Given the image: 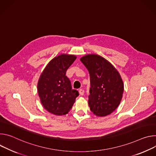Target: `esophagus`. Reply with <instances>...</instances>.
I'll return each mask as SVG.
<instances>
[{
	"mask_svg": "<svg viewBox=\"0 0 156 156\" xmlns=\"http://www.w3.org/2000/svg\"><path fill=\"white\" fill-rule=\"evenodd\" d=\"M79 94H80V95H83V94H84V90H83L82 89H79Z\"/></svg>",
	"mask_w": 156,
	"mask_h": 156,
	"instance_id": "esophagus-1",
	"label": "esophagus"
}]
</instances>
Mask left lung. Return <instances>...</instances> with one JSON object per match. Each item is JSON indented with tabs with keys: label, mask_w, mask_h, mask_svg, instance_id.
Instances as JSON below:
<instances>
[{
	"label": "left lung",
	"mask_w": 156,
	"mask_h": 156,
	"mask_svg": "<svg viewBox=\"0 0 156 156\" xmlns=\"http://www.w3.org/2000/svg\"><path fill=\"white\" fill-rule=\"evenodd\" d=\"M80 61L90 74L88 101L91 112L99 116L110 115L118 107L123 97L122 77L114 66L100 56L86 55L80 58Z\"/></svg>",
	"instance_id": "1"
}]
</instances>
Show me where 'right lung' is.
Wrapping results in <instances>:
<instances>
[{"mask_svg": "<svg viewBox=\"0 0 156 156\" xmlns=\"http://www.w3.org/2000/svg\"><path fill=\"white\" fill-rule=\"evenodd\" d=\"M76 59L74 55H61L52 59L42 73L38 83V92L44 108L56 115L67 114L79 94L72 89L66 76L67 69Z\"/></svg>", "mask_w": 156, "mask_h": 156, "instance_id": "obj_1", "label": "right lung"}]
</instances>
